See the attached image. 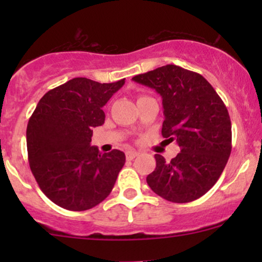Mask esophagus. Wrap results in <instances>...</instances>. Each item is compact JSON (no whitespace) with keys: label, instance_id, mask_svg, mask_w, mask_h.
Listing matches in <instances>:
<instances>
[{"label":"esophagus","instance_id":"1","mask_svg":"<svg viewBox=\"0 0 262 262\" xmlns=\"http://www.w3.org/2000/svg\"><path fill=\"white\" fill-rule=\"evenodd\" d=\"M138 155H139V152H138L137 150H128V151L125 152V156H127L128 160H133V159L137 158Z\"/></svg>","mask_w":262,"mask_h":262}]
</instances>
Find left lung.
Wrapping results in <instances>:
<instances>
[{"label":"left lung","mask_w":262,"mask_h":262,"mask_svg":"<svg viewBox=\"0 0 262 262\" xmlns=\"http://www.w3.org/2000/svg\"><path fill=\"white\" fill-rule=\"evenodd\" d=\"M160 93L165 121L161 134L181 152L171 161L156 154L146 182L175 203L202 197L218 181L231 151V122L224 102L202 75L165 65L132 79Z\"/></svg>","instance_id":"left-lung-1"}]
</instances>
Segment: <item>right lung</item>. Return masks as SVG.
<instances>
[{
  "label": "right lung",
  "instance_id": "obj_1",
  "mask_svg": "<svg viewBox=\"0 0 262 262\" xmlns=\"http://www.w3.org/2000/svg\"><path fill=\"white\" fill-rule=\"evenodd\" d=\"M124 80L100 83L75 77L48 91L27 125L33 176L43 193L61 208L81 212L100 204L112 191L125 155L91 146L92 129L104 123L102 107Z\"/></svg>",
  "mask_w": 262,
  "mask_h": 262
}]
</instances>
